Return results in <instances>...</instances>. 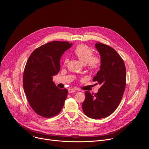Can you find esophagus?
Instances as JSON below:
<instances>
[{
	"mask_svg": "<svg viewBox=\"0 0 149 149\" xmlns=\"http://www.w3.org/2000/svg\"><path fill=\"white\" fill-rule=\"evenodd\" d=\"M75 89H72V88H69L68 89V93H74L75 91Z\"/></svg>",
	"mask_w": 149,
	"mask_h": 149,
	"instance_id": "34e87169",
	"label": "esophagus"
}]
</instances>
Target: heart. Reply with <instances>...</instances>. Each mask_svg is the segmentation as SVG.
Listing matches in <instances>:
<instances>
[{"label":"heart","instance_id":"b5f03b06","mask_svg":"<svg viewBox=\"0 0 149 149\" xmlns=\"http://www.w3.org/2000/svg\"><path fill=\"white\" fill-rule=\"evenodd\" d=\"M74 54L79 60L92 70L97 69L100 64V60L98 56H93V50L86 45L80 44L74 50ZM64 64L68 63V60H64Z\"/></svg>","mask_w":149,"mask_h":149}]
</instances>
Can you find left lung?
Returning a JSON list of instances; mask_svg holds the SVG:
<instances>
[{
    "label": "left lung",
    "instance_id": "left-lung-1",
    "mask_svg": "<svg viewBox=\"0 0 149 149\" xmlns=\"http://www.w3.org/2000/svg\"><path fill=\"white\" fill-rule=\"evenodd\" d=\"M95 47L100 55V66L93 80L101 87L94 94L85 92L82 108L88 117L98 119L111 115L119 106L126 85V69L114 49L100 42L95 43Z\"/></svg>",
    "mask_w": 149,
    "mask_h": 149
}]
</instances>
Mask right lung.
Instances as JSON below:
<instances>
[{"instance_id": "add662e5", "label": "right lung", "mask_w": 149, "mask_h": 149, "mask_svg": "<svg viewBox=\"0 0 149 149\" xmlns=\"http://www.w3.org/2000/svg\"><path fill=\"white\" fill-rule=\"evenodd\" d=\"M72 46L66 41H52L35 49L29 56L23 75V87L30 107L35 113L49 118L58 114L68 95L52 81L60 70V60Z\"/></svg>"}]
</instances>
